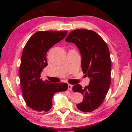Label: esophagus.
<instances>
[{
  "instance_id": "obj_1",
  "label": "esophagus",
  "mask_w": 132,
  "mask_h": 132,
  "mask_svg": "<svg viewBox=\"0 0 132 132\" xmlns=\"http://www.w3.org/2000/svg\"><path fill=\"white\" fill-rule=\"evenodd\" d=\"M73 85H70V84H69L68 85V89L69 90H72V87H73Z\"/></svg>"
}]
</instances>
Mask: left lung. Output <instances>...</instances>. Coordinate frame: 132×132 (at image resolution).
<instances>
[{"instance_id":"obj_1","label":"left lung","mask_w":132,"mask_h":132,"mask_svg":"<svg viewBox=\"0 0 132 132\" xmlns=\"http://www.w3.org/2000/svg\"><path fill=\"white\" fill-rule=\"evenodd\" d=\"M74 43L81 55V69L90 79L84 88L80 85L73 87L74 92L82 94V101L77 105L78 109L90 112L100 106L111 84V61L109 47L104 40L95 31L75 30L65 39Z\"/></svg>"}]
</instances>
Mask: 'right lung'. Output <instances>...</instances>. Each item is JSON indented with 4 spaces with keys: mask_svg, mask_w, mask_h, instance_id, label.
I'll list each match as a JSON object with an SVG mask.
<instances>
[{
    "mask_svg": "<svg viewBox=\"0 0 132 132\" xmlns=\"http://www.w3.org/2000/svg\"><path fill=\"white\" fill-rule=\"evenodd\" d=\"M67 31H38L23 48L19 75L22 95L27 105L37 112H47L52 107L55 93L65 91L67 84L43 81L41 73L48 65V51L65 37Z\"/></svg>",
    "mask_w": 132,
    "mask_h": 132,
    "instance_id": "right-lung-1",
    "label": "right lung"
}]
</instances>
